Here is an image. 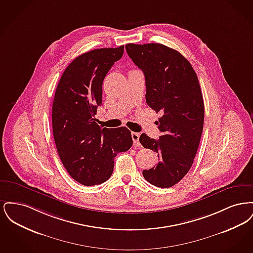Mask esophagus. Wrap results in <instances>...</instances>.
I'll return each instance as SVG.
<instances>
[{
	"mask_svg": "<svg viewBox=\"0 0 253 253\" xmlns=\"http://www.w3.org/2000/svg\"><path fill=\"white\" fill-rule=\"evenodd\" d=\"M139 136H140V133L138 132H132V141H133V145H135L136 147H140L141 144L139 143Z\"/></svg>",
	"mask_w": 253,
	"mask_h": 253,
	"instance_id": "1",
	"label": "esophagus"
}]
</instances>
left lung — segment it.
<instances>
[{
	"mask_svg": "<svg viewBox=\"0 0 253 253\" xmlns=\"http://www.w3.org/2000/svg\"><path fill=\"white\" fill-rule=\"evenodd\" d=\"M125 48L144 73L147 104L162 114L159 139L146 133L139 137L158 157L157 165L142 174L156 187L169 188L188 173L200 143L205 112L199 82L189 60L174 49L161 43H128Z\"/></svg>",
	"mask_w": 253,
	"mask_h": 253,
	"instance_id": "left-lung-1",
	"label": "left lung"
}]
</instances>
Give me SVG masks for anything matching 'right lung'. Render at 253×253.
<instances>
[{
  "mask_svg": "<svg viewBox=\"0 0 253 253\" xmlns=\"http://www.w3.org/2000/svg\"><path fill=\"white\" fill-rule=\"evenodd\" d=\"M124 45L86 52L66 67L52 106V128L60 160L73 179L84 186L108 180L115 157L128 151L132 134L126 127L101 128L95 119L102 103V83Z\"/></svg>",
  "mask_w": 253,
  "mask_h": 253,
  "instance_id": "add662e5",
  "label": "right lung"
}]
</instances>
